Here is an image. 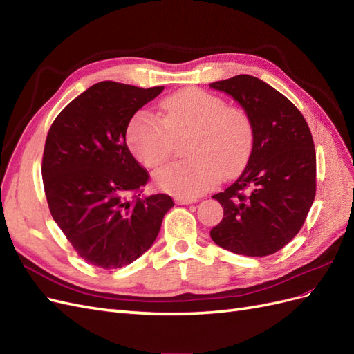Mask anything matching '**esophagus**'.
<instances>
[{"mask_svg": "<svg viewBox=\"0 0 354 354\" xmlns=\"http://www.w3.org/2000/svg\"><path fill=\"white\" fill-rule=\"evenodd\" d=\"M196 201H198L196 198H177L176 199V202L178 203V205H189V203H194Z\"/></svg>", "mask_w": 354, "mask_h": 354, "instance_id": "1", "label": "esophagus"}]
</instances>
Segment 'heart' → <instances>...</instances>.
Instances as JSON below:
<instances>
[{
  "mask_svg": "<svg viewBox=\"0 0 354 354\" xmlns=\"http://www.w3.org/2000/svg\"><path fill=\"white\" fill-rule=\"evenodd\" d=\"M162 118L142 111L128 124L127 140L134 156L147 168H158L173 156L176 138L190 133L186 160L159 169L156 185L180 198H194L248 162L254 127L242 109L227 106L218 95L183 88L160 103Z\"/></svg>",
  "mask_w": 354,
  "mask_h": 354,
  "instance_id": "heart-1",
  "label": "heart"
}]
</instances>
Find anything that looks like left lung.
<instances>
[{"mask_svg": "<svg viewBox=\"0 0 354 354\" xmlns=\"http://www.w3.org/2000/svg\"><path fill=\"white\" fill-rule=\"evenodd\" d=\"M209 87L232 95L254 127L252 151L243 173L212 196L221 203L224 217L209 234L234 254H274L303 227L315 201L312 133L292 102L251 75H236Z\"/></svg>", "mask_w": 354, "mask_h": 354, "instance_id": "obj_1", "label": "left lung"}]
</instances>
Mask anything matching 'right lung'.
<instances>
[{
	"mask_svg": "<svg viewBox=\"0 0 354 354\" xmlns=\"http://www.w3.org/2000/svg\"><path fill=\"white\" fill-rule=\"evenodd\" d=\"M162 90L97 82L48 130L41 171L50 212L81 259L100 269H120L145 254L174 207L165 194L140 196L149 174L125 143L134 113Z\"/></svg>",
	"mask_w": 354,
	"mask_h": 354,
	"instance_id": "add662e5",
	"label": "right lung"
}]
</instances>
